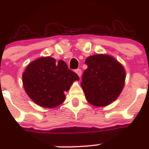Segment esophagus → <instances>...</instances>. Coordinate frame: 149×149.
Returning a JSON list of instances; mask_svg holds the SVG:
<instances>
[{
	"label": "esophagus",
	"instance_id": "obj_1",
	"mask_svg": "<svg viewBox=\"0 0 149 149\" xmlns=\"http://www.w3.org/2000/svg\"><path fill=\"white\" fill-rule=\"evenodd\" d=\"M75 72H76V74H77V75L79 76V77H81V74H82V72H81V70L80 69V68H77V69H76Z\"/></svg>",
	"mask_w": 149,
	"mask_h": 149
}]
</instances>
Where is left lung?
Returning a JSON list of instances; mask_svg holds the SVG:
<instances>
[{"label": "left lung", "mask_w": 149, "mask_h": 149, "mask_svg": "<svg viewBox=\"0 0 149 149\" xmlns=\"http://www.w3.org/2000/svg\"><path fill=\"white\" fill-rule=\"evenodd\" d=\"M81 85L85 98L95 107H105L115 101L125 86L126 73L123 65L108 54L89 56L85 60Z\"/></svg>", "instance_id": "left-lung-1"}]
</instances>
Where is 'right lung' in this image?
<instances>
[{"label": "right lung", "instance_id": "obj_1", "mask_svg": "<svg viewBox=\"0 0 149 149\" xmlns=\"http://www.w3.org/2000/svg\"><path fill=\"white\" fill-rule=\"evenodd\" d=\"M75 81L77 74L69 70L65 62L51 56H42L28 64L22 74V82L26 93L33 102L45 108H54L65 99Z\"/></svg>", "mask_w": 149, "mask_h": 149}]
</instances>
